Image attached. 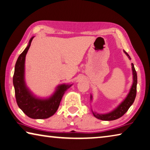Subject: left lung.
Segmentation results:
<instances>
[{
  "instance_id": "8db88e82",
  "label": "left lung",
  "mask_w": 150,
  "mask_h": 150,
  "mask_svg": "<svg viewBox=\"0 0 150 150\" xmlns=\"http://www.w3.org/2000/svg\"><path fill=\"white\" fill-rule=\"evenodd\" d=\"M125 52V53L127 54L128 58L131 59V57L127 53ZM132 71H133V78H134V82H133V85L131 88L129 94L124 101H123L122 103L119 105L115 110L111 111V113H107V114H97L96 113H93V115L96 118L99 119L101 120L104 121H111L115 120L117 119L120 118L123 116L124 114L127 112L128 109L130 108V106L132 105L133 103L135 100V96H136V92H137V73L135 69L134 64L132 63Z\"/></svg>"
}]
</instances>
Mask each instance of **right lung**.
<instances>
[{
  "mask_svg": "<svg viewBox=\"0 0 150 150\" xmlns=\"http://www.w3.org/2000/svg\"><path fill=\"white\" fill-rule=\"evenodd\" d=\"M33 37L28 45L21 53L16 61L13 75L16 101L18 106L28 117L33 119H47L54 115L57 110L64 93L70 85H61L52 97L48 99L35 98L28 91L24 81L25 56L31 44Z\"/></svg>",
  "mask_w": 150,
  "mask_h": 150,
  "instance_id": "right-lung-1",
  "label": "right lung"
}]
</instances>
